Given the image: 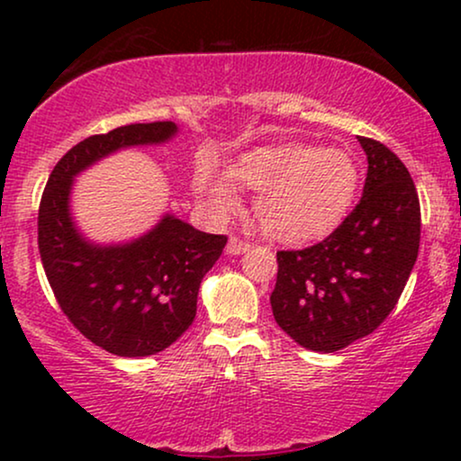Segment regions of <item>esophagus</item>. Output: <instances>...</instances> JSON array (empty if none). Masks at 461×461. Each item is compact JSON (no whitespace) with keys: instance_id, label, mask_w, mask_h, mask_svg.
Wrapping results in <instances>:
<instances>
[{"instance_id":"esophagus-1","label":"esophagus","mask_w":461,"mask_h":461,"mask_svg":"<svg viewBox=\"0 0 461 461\" xmlns=\"http://www.w3.org/2000/svg\"><path fill=\"white\" fill-rule=\"evenodd\" d=\"M249 242L247 240H242V238H238V236H231L230 238V242H227V253H230V256H240V253H245V251H249Z\"/></svg>"}]
</instances>
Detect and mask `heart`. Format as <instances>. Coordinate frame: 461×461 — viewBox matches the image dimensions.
<instances>
[{"instance_id": "b5f03b06", "label": "heart", "mask_w": 461, "mask_h": 461, "mask_svg": "<svg viewBox=\"0 0 461 461\" xmlns=\"http://www.w3.org/2000/svg\"><path fill=\"white\" fill-rule=\"evenodd\" d=\"M194 190L214 219L240 208L236 186L258 193L256 214L268 234L297 242L333 230L357 193L356 158L340 147L267 145L245 151L221 173L212 158L194 168Z\"/></svg>"}]
</instances>
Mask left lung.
<instances>
[{
  "mask_svg": "<svg viewBox=\"0 0 461 461\" xmlns=\"http://www.w3.org/2000/svg\"><path fill=\"white\" fill-rule=\"evenodd\" d=\"M368 173L359 203L325 240L277 251V325L310 351H340L388 319L420 245V203L405 164L359 136Z\"/></svg>",
  "mask_w": 461,
  "mask_h": 461,
  "instance_id": "1",
  "label": "left lung"
}]
</instances>
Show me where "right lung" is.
<instances>
[{
  "label": "right lung",
  "instance_id": "obj_1",
  "mask_svg": "<svg viewBox=\"0 0 461 461\" xmlns=\"http://www.w3.org/2000/svg\"><path fill=\"white\" fill-rule=\"evenodd\" d=\"M176 131L173 121H156L88 136L58 160L41 197L39 251L58 305L84 338L121 357L160 353L193 325L201 279L227 236L167 214L139 240L99 247L73 225L68 193L73 177L99 158L164 142Z\"/></svg>",
  "mask_w": 461,
  "mask_h": 461
}]
</instances>
